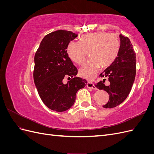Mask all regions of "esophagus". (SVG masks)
Here are the masks:
<instances>
[{"instance_id":"34e87169","label":"esophagus","mask_w":154,"mask_h":154,"mask_svg":"<svg viewBox=\"0 0 154 154\" xmlns=\"http://www.w3.org/2000/svg\"><path fill=\"white\" fill-rule=\"evenodd\" d=\"M87 87H88V88H91V89H92V90H96L97 89V88L96 87V86L93 84L92 83H91V82H87Z\"/></svg>"}]
</instances>
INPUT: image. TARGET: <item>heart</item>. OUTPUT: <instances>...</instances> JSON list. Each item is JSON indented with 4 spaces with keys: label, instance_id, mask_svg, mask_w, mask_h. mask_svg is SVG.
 Listing matches in <instances>:
<instances>
[{
    "label": "heart",
    "instance_id": "1",
    "mask_svg": "<svg viewBox=\"0 0 154 154\" xmlns=\"http://www.w3.org/2000/svg\"><path fill=\"white\" fill-rule=\"evenodd\" d=\"M80 40L70 42L67 52L73 62L82 65L89 51L91 57L81 69L83 76L88 80L94 78L100 66L105 67L113 62L120 48L117 35L104 31L84 35L80 37Z\"/></svg>",
    "mask_w": 154,
    "mask_h": 154
}]
</instances>
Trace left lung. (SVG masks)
<instances>
[{
    "mask_svg": "<svg viewBox=\"0 0 154 154\" xmlns=\"http://www.w3.org/2000/svg\"><path fill=\"white\" fill-rule=\"evenodd\" d=\"M121 44L117 57L109 67L100 74L101 78H108L109 85H105L106 79L96 84L100 90H104L109 94V100L103 105L110 109L122 103L130 94L136 73V57L132 44L127 36L119 35Z\"/></svg>",
    "mask_w": 154,
    "mask_h": 154,
    "instance_id": "left-lung-1",
    "label": "left lung"
}]
</instances>
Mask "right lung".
Listing matches in <instances>:
<instances>
[{
	"label": "right lung",
	"mask_w": 154,
	"mask_h": 154,
	"mask_svg": "<svg viewBox=\"0 0 154 154\" xmlns=\"http://www.w3.org/2000/svg\"><path fill=\"white\" fill-rule=\"evenodd\" d=\"M78 36L66 30H58L46 35L35 55L33 78L40 98L49 109L64 112L74 105L76 92L87 82L76 77L77 68L69 57L67 48ZM72 78L66 85L64 77Z\"/></svg>",
	"instance_id": "add662e5"
}]
</instances>
